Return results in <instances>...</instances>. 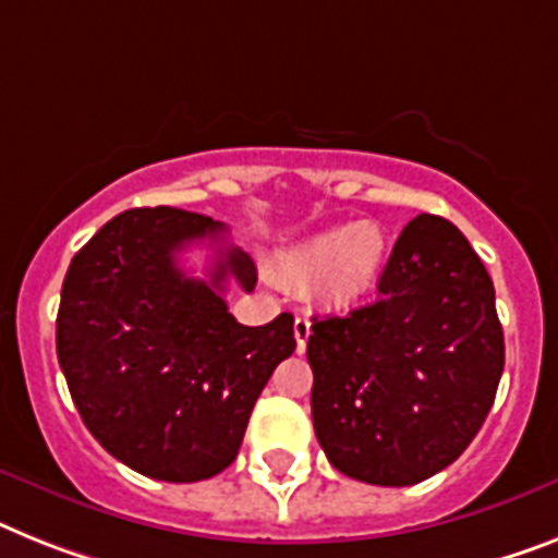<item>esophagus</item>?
I'll return each instance as SVG.
<instances>
[{
    "label": "esophagus",
    "instance_id": "obj_1",
    "mask_svg": "<svg viewBox=\"0 0 558 558\" xmlns=\"http://www.w3.org/2000/svg\"><path fill=\"white\" fill-rule=\"evenodd\" d=\"M293 336H296V351L305 353L307 336H311V319L307 316H296V322H293Z\"/></svg>",
    "mask_w": 558,
    "mask_h": 558
}]
</instances>
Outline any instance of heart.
<instances>
[{
	"mask_svg": "<svg viewBox=\"0 0 558 558\" xmlns=\"http://www.w3.org/2000/svg\"><path fill=\"white\" fill-rule=\"evenodd\" d=\"M385 256L388 245L381 230L373 225H353L322 230L290 247L282 256V270L290 282H322L333 305H353L379 282Z\"/></svg>",
	"mask_w": 558,
	"mask_h": 558,
	"instance_id": "b5f03b06",
	"label": "heart"
}]
</instances>
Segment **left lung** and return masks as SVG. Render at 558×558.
Here are the masks:
<instances>
[{
	"mask_svg": "<svg viewBox=\"0 0 558 558\" xmlns=\"http://www.w3.org/2000/svg\"><path fill=\"white\" fill-rule=\"evenodd\" d=\"M307 362L313 430L336 471L404 487L456 462L505 367L494 282L462 230L430 214L408 222L379 299L313 322Z\"/></svg>",
	"mask_w": 558,
	"mask_h": 558,
	"instance_id": "left-lung-1",
	"label": "left lung"
}]
</instances>
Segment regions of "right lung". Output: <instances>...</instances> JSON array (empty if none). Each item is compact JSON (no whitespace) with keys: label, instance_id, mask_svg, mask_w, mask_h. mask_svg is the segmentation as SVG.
<instances>
[{"label":"right lung","instance_id":"add662e5","mask_svg":"<svg viewBox=\"0 0 558 558\" xmlns=\"http://www.w3.org/2000/svg\"><path fill=\"white\" fill-rule=\"evenodd\" d=\"M207 238L210 280L175 253ZM256 284V265L225 225L179 207L113 216L62 282L57 356L94 439L142 476L199 482L236 459L247 418L276 365L296 351L293 316L262 328L228 313L225 282Z\"/></svg>","mask_w":558,"mask_h":558}]
</instances>
